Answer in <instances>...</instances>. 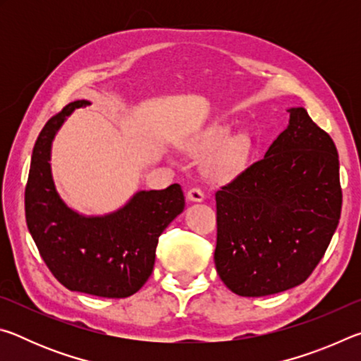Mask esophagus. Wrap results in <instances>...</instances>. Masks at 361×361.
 Listing matches in <instances>:
<instances>
[{
    "instance_id": "esophagus-1",
    "label": "esophagus",
    "mask_w": 361,
    "mask_h": 361,
    "mask_svg": "<svg viewBox=\"0 0 361 361\" xmlns=\"http://www.w3.org/2000/svg\"><path fill=\"white\" fill-rule=\"evenodd\" d=\"M204 197H205L204 189L199 188V186H194L188 191V199L191 200V202H202Z\"/></svg>"
}]
</instances>
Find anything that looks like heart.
<instances>
[{
	"mask_svg": "<svg viewBox=\"0 0 361 361\" xmlns=\"http://www.w3.org/2000/svg\"><path fill=\"white\" fill-rule=\"evenodd\" d=\"M229 137V132L226 129H215L207 133V135L200 140L199 145L195 146V149L200 152H212L216 148H219L226 138ZM247 157V142L243 138H234L229 140L221 149H219L215 157L212 159L209 172L215 178H228L232 173H235L239 170Z\"/></svg>",
	"mask_w": 361,
	"mask_h": 361,
	"instance_id": "b5f03b06",
	"label": "heart"
}]
</instances>
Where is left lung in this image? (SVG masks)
<instances>
[{"label":"left lung","instance_id":"8db88e82","mask_svg":"<svg viewBox=\"0 0 361 361\" xmlns=\"http://www.w3.org/2000/svg\"><path fill=\"white\" fill-rule=\"evenodd\" d=\"M264 157L215 192L219 279L239 296H267L307 280L338 228L339 157L304 108Z\"/></svg>","mask_w":361,"mask_h":361}]
</instances>
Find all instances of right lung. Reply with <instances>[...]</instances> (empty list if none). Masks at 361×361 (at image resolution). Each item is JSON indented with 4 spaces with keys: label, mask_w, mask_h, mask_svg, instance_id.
Listing matches in <instances>:
<instances>
[{
    "label": "right lung",
    "mask_w": 361,
    "mask_h": 361,
    "mask_svg": "<svg viewBox=\"0 0 361 361\" xmlns=\"http://www.w3.org/2000/svg\"><path fill=\"white\" fill-rule=\"evenodd\" d=\"M78 100L52 116L36 140L25 186L30 234L49 271L65 288L100 298H127L149 279L164 229L185 209L180 185L140 191L106 216L78 215L63 204L51 175V143Z\"/></svg>",
    "instance_id": "obj_1"
}]
</instances>
